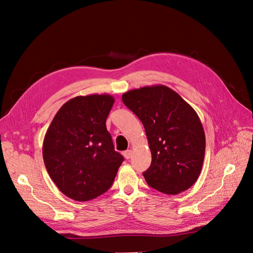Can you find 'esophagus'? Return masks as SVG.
<instances>
[{
  "label": "esophagus",
  "mask_w": 253,
  "mask_h": 253,
  "mask_svg": "<svg viewBox=\"0 0 253 253\" xmlns=\"http://www.w3.org/2000/svg\"><path fill=\"white\" fill-rule=\"evenodd\" d=\"M132 155H133V151H132V150H126V151L124 153V156H125L126 159L131 158Z\"/></svg>",
  "instance_id": "1"
}]
</instances>
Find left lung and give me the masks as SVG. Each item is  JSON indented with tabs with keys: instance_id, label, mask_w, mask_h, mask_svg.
<instances>
[{
	"instance_id": "8db88e82",
	"label": "left lung",
	"mask_w": 253,
	"mask_h": 253,
	"mask_svg": "<svg viewBox=\"0 0 253 253\" xmlns=\"http://www.w3.org/2000/svg\"><path fill=\"white\" fill-rule=\"evenodd\" d=\"M122 101L139 118L152 163L143 173L148 185L169 195L188 190L200 177L206 137L195 110L163 84L127 90Z\"/></svg>"
}]
</instances>
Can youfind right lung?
<instances>
[{"label":"right lung","instance_id":"1","mask_svg":"<svg viewBox=\"0 0 253 253\" xmlns=\"http://www.w3.org/2000/svg\"><path fill=\"white\" fill-rule=\"evenodd\" d=\"M114 102L110 94L74 97L61 106L45 133L46 170L61 192L76 202L105 193L124 162L105 125Z\"/></svg>","mask_w":253,"mask_h":253}]
</instances>
